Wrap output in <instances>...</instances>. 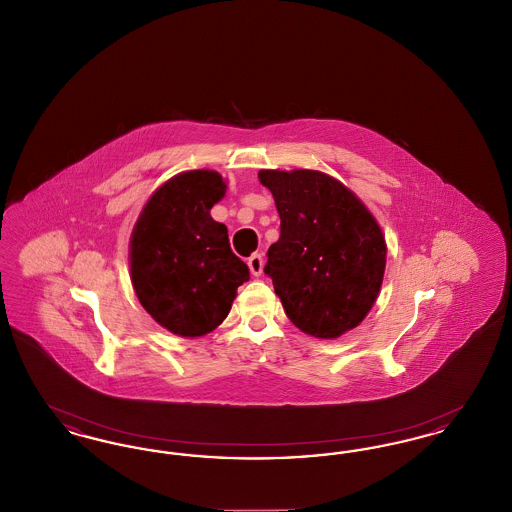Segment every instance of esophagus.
<instances>
[{
  "instance_id": "1",
  "label": "esophagus",
  "mask_w": 512,
  "mask_h": 512,
  "mask_svg": "<svg viewBox=\"0 0 512 512\" xmlns=\"http://www.w3.org/2000/svg\"><path fill=\"white\" fill-rule=\"evenodd\" d=\"M263 265H265V261H263V255H261V253H253V255L247 259V267H249L253 276H261Z\"/></svg>"
}]
</instances>
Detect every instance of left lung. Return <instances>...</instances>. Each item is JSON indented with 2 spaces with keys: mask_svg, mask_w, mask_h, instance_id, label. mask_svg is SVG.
Listing matches in <instances>:
<instances>
[{
  "mask_svg": "<svg viewBox=\"0 0 512 512\" xmlns=\"http://www.w3.org/2000/svg\"><path fill=\"white\" fill-rule=\"evenodd\" d=\"M274 197L280 238L265 274L293 324L332 340L372 309L386 268V240L365 205L318 171H261Z\"/></svg>",
  "mask_w": 512,
  "mask_h": 512,
  "instance_id": "left-lung-1",
  "label": "left lung"
}]
</instances>
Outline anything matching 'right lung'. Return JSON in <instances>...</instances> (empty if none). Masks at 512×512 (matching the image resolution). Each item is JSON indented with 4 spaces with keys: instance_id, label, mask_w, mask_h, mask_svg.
<instances>
[{
    "instance_id": "add662e5",
    "label": "right lung",
    "mask_w": 512,
    "mask_h": 512,
    "mask_svg": "<svg viewBox=\"0 0 512 512\" xmlns=\"http://www.w3.org/2000/svg\"><path fill=\"white\" fill-rule=\"evenodd\" d=\"M224 192L219 172H182L149 197L130 238L132 286L142 307L184 338L215 330L249 280L226 226L211 217Z\"/></svg>"
}]
</instances>
